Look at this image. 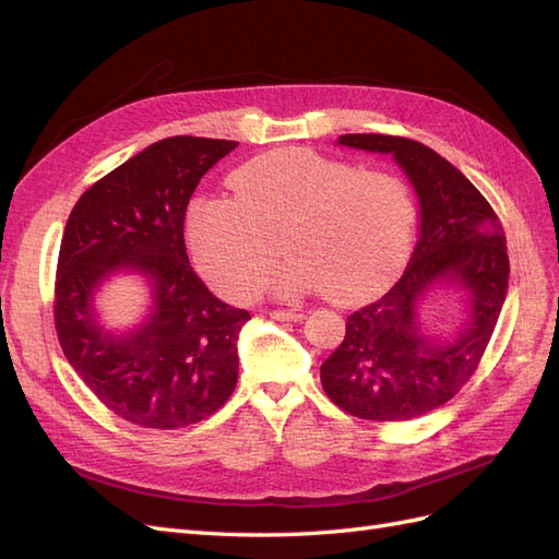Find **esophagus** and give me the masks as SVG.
Instances as JSON below:
<instances>
[{
    "label": "esophagus",
    "instance_id": "obj_1",
    "mask_svg": "<svg viewBox=\"0 0 559 559\" xmlns=\"http://www.w3.org/2000/svg\"><path fill=\"white\" fill-rule=\"evenodd\" d=\"M270 317L277 321H300L306 314H302L300 310H273L270 312Z\"/></svg>",
    "mask_w": 559,
    "mask_h": 559
}]
</instances>
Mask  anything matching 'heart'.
Returning <instances> with one entry per match:
<instances>
[{
  "mask_svg": "<svg viewBox=\"0 0 559 559\" xmlns=\"http://www.w3.org/2000/svg\"><path fill=\"white\" fill-rule=\"evenodd\" d=\"M235 195H200L186 235L202 273L233 298H253L289 253L273 289L282 298L324 292L359 302L382 292L408 259L415 205L405 183L308 148H280L238 167Z\"/></svg>",
  "mask_w": 559,
  "mask_h": 559,
  "instance_id": "1",
  "label": "heart"
}]
</instances>
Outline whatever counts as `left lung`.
Here are the masks:
<instances>
[{
    "instance_id": "1",
    "label": "left lung",
    "mask_w": 559,
    "mask_h": 559,
    "mask_svg": "<svg viewBox=\"0 0 559 559\" xmlns=\"http://www.w3.org/2000/svg\"><path fill=\"white\" fill-rule=\"evenodd\" d=\"M335 144L392 156L417 195L419 235L401 280L347 317L341 347L321 364L326 396L354 417L415 419L450 401L473 376L509 292V253L495 210L433 148L392 134H343ZM456 288L465 319L429 334L420 302Z\"/></svg>"
}]
</instances>
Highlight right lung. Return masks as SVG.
Instances as JSON below:
<instances>
[{"instance_id":"1","label":"right lung","mask_w":559,"mask_h":559,"mask_svg":"<svg viewBox=\"0 0 559 559\" xmlns=\"http://www.w3.org/2000/svg\"><path fill=\"white\" fill-rule=\"evenodd\" d=\"M238 142L167 138L79 198L60 242L56 329L67 361L109 411L146 429H179L216 413L238 384L247 310L218 300L193 270L183 218L200 179ZM140 276L150 306L109 330L96 296Z\"/></svg>"}]
</instances>
